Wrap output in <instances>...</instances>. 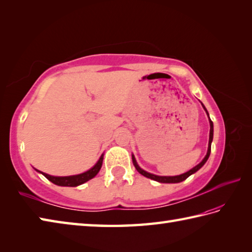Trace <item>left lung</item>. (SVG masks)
<instances>
[{"instance_id": "obj_1", "label": "left lung", "mask_w": 252, "mask_h": 252, "mask_svg": "<svg viewBox=\"0 0 252 252\" xmlns=\"http://www.w3.org/2000/svg\"><path fill=\"white\" fill-rule=\"evenodd\" d=\"M203 107H204V105H203ZM204 109L206 110L205 107H204ZM206 112H207V110H206ZM207 114H208V112H207ZM208 116H209V115H208ZM209 123H210V133H209L208 151H207V154H206V156H205V158H204L202 161H200V163H199L197 166H195L194 168H192L191 170H189V171L186 172V173H182V175H180V176H175V177H160V176H155V175H152V173H149V172H147V171H144L143 169H141L140 167H139L138 164H137V161H136V159H135V156L132 155V163H133V165H135L136 169L138 170L139 173H141L142 176L147 177V178H149V179H152V180H154V181L161 182V183H178V182H181V181H183V180H186V179L189 178V176H191L192 173L196 172L198 169L202 168V167L204 166V164L207 161V159H208V158H209L210 151H211V141H212V138H214V124H212V121H211L210 119H209Z\"/></svg>"}]
</instances>
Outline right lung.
Here are the masks:
<instances>
[{"label": "right lung", "instance_id": "add662e5", "mask_svg": "<svg viewBox=\"0 0 252 252\" xmlns=\"http://www.w3.org/2000/svg\"><path fill=\"white\" fill-rule=\"evenodd\" d=\"M102 160H103V155H101V158H99L97 161V164L94 165L92 169H89L86 172H83L81 175H76V176H69V177H54V176H49L47 173H44L40 171L44 177H46L50 182H53L54 184H57V186L60 187H77L80 184L85 183L86 181L91 180L94 176L99 172L100 168L102 166ZM37 170V169H36ZM38 171V170H37Z\"/></svg>", "mask_w": 252, "mask_h": 252}]
</instances>
